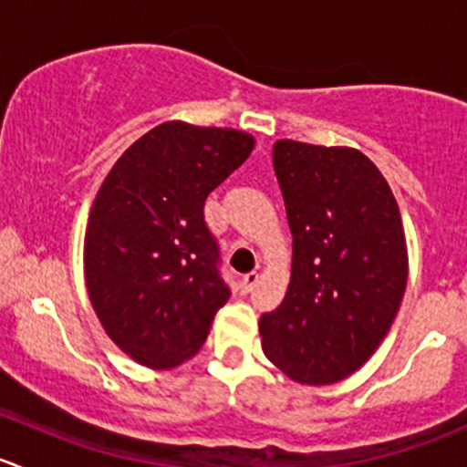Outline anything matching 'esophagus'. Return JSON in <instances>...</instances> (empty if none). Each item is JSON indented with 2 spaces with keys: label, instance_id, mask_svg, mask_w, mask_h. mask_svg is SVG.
Returning <instances> with one entry per match:
<instances>
[{
  "label": "esophagus",
  "instance_id": "34e87169",
  "mask_svg": "<svg viewBox=\"0 0 467 467\" xmlns=\"http://www.w3.org/2000/svg\"><path fill=\"white\" fill-rule=\"evenodd\" d=\"M260 282V273H248V275L242 277V291L244 294H251L253 289H255V285Z\"/></svg>",
  "mask_w": 467,
  "mask_h": 467
}]
</instances>
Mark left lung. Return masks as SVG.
<instances>
[{
	"instance_id": "left-lung-1",
	"label": "left lung",
	"mask_w": 467,
	"mask_h": 467,
	"mask_svg": "<svg viewBox=\"0 0 467 467\" xmlns=\"http://www.w3.org/2000/svg\"><path fill=\"white\" fill-rule=\"evenodd\" d=\"M273 169L294 257L285 300L260 318L262 350L298 384H337L373 357L407 289L398 201L350 146L277 140Z\"/></svg>"
}]
</instances>
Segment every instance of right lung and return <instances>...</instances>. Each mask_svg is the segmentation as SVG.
Returning <instances> with one entry per match:
<instances>
[{
	"label": "right lung",
	"mask_w": 467,
	"mask_h": 467,
	"mask_svg": "<svg viewBox=\"0 0 467 467\" xmlns=\"http://www.w3.org/2000/svg\"><path fill=\"white\" fill-rule=\"evenodd\" d=\"M253 149L244 130L164 121L99 187L83 244L89 303L112 343L146 368L192 359L228 303L203 205Z\"/></svg>",
	"instance_id": "add662e5"
}]
</instances>
